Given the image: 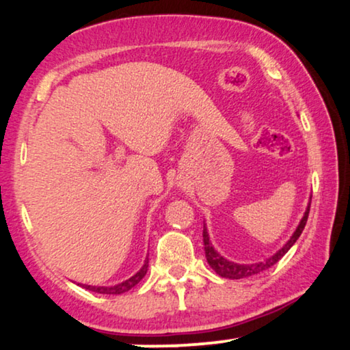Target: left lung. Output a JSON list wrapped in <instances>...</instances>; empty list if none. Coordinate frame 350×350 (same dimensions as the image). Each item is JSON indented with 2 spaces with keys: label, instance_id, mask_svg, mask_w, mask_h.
Listing matches in <instances>:
<instances>
[{
  "label": "left lung",
  "instance_id": "left-lung-1",
  "mask_svg": "<svg viewBox=\"0 0 350 350\" xmlns=\"http://www.w3.org/2000/svg\"><path fill=\"white\" fill-rule=\"evenodd\" d=\"M309 210H310V202L308 205V208H306L304 217L301 218L298 228H296V231L293 232V236L290 237V241L286 242L285 245L282 247L279 252L274 253V255H272L271 258H267V260L260 261V262H253V265H239V262L229 261V260H226V258H223L221 255H219V253L213 248L212 242H210L207 228H205V224H204V232H202L204 250H205V258H207L210 267H212V269L217 272L218 275L224 277V279H245V277L260 274V272L269 269V267L274 266L275 262L279 261L280 258L284 256L285 253L288 252L291 247L295 245V242L298 241L299 236H301V232H303V229L306 226V223H308Z\"/></svg>",
  "mask_w": 350,
  "mask_h": 350
}]
</instances>
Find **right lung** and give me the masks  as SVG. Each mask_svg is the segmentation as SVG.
I'll use <instances>...</instances> for the list:
<instances>
[{"label":"right lung","mask_w":350,"mask_h":350,"mask_svg":"<svg viewBox=\"0 0 350 350\" xmlns=\"http://www.w3.org/2000/svg\"><path fill=\"white\" fill-rule=\"evenodd\" d=\"M146 271H148V258L145 260V265L142 266V269L137 272L135 275H132L131 279L121 282V284L118 285H113V286H94V285H81L83 288L85 290H90V291H95V293H103V295H121V293H126L131 288H133L138 282H140L143 277L146 275Z\"/></svg>","instance_id":"right-lung-1"}]
</instances>
